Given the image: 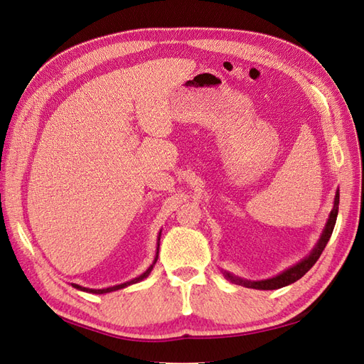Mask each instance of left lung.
Instances as JSON below:
<instances>
[{"label": "left lung", "mask_w": 364, "mask_h": 364, "mask_svg": "<svg viewBox=\"0 0 364 364\" xmlns=\"http://www.w3.org/2000/svg\"><path fill=\"white\" fill-rule=\"evenodd\" d=\"M338 198H340V195H338V189H337L336 196H334L333 210L330 212V216H328V219H326V224L323 227V231L321 234L319 240L316 242L314 248L310 251V254L307 257H304V259L301 262H298L296 264L290 266L289 269H286V271H283V272L272 277V278L259 279V281L245 279V278H240V277L230 274L228 271H222V274H224V277L227 279H230L231 283H234V284H239V286L248 287V289H257V290H275V289H281V287H286L291 283H295V281H298L299 278L306 275L313 267V264L318 262L322 251L325 250L328 240H330L333 230H334V225H336L337 213H338Z\"/></svg>", "instance_id": "1"}]
</instances>
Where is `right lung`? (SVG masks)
I'll use <instances>...</instances> for the list:
<instances>
[{"mask_svg": "<svg viewBox=\"0 0 364 364\" xmlns=\"http://www.w3.org/2000/svg\"><path fill=\"white\" fill-rule=\"evenodd\" d=\"M160 236H161V231L159 232V236H157V250H156V257H154V262H152V264H149V267L146 269V271H145L144 274H140L139 277H136V278H133V279H130V281H125V283H122V284H116V286H112V287H105V289H89V287H83V286L75 284V283H71V286H73L74 289H77V290H81V291L95 293V295H104V293H110V291H114V290L125 289V287H128V286H132V284H136V283H139V281L145 279V278H146V277L151 274L152 267H154V264L157 263V259H159V250H160Z\"/></svg>", "mask_w": 364, "mask_h": 364, "instance_id": "add662e5", "label": "right lung"}]
</instances>
